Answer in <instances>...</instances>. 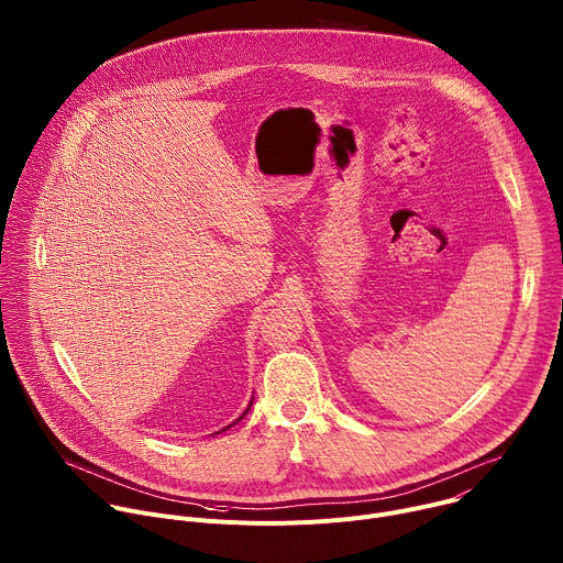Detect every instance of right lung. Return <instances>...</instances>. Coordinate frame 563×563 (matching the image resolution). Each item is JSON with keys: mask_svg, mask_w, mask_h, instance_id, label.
Masks as SVG:
<instances>
[{"mask_svg": "<svg viewBox=\"0 0 563 563\" xmlns=\"http://www.w3.org/2000/svg\"><path fill=\"white\" fill-rule=\"evenodd\" d=\"M250 408H252V406H250ZM247 412H250V410H247ZM247 412H245V415H247ZM245 415H243V417H245ZM243 417H240V419H243Z\"/></svg>", "mask_w": 563, "mask_h": 563, "instance_id": "obj_1", "label": "right lung"}]
</instances>
